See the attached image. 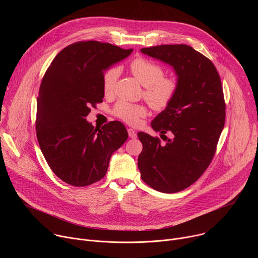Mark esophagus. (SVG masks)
Wrapping results in <instances>:
<instances>
[{
    "mask_svg": "<svg viewBox=\"0 0 258 258\" xmlns=\"http://www.w3.org/2000/svg\"><path fill=\"white\" fill-rule=\"evenodd\" d=\"M127 133H128V137H130V138H132V139L137 138V133H136L133 128H128V130H127Z\"/></svg>",
    "mask_w": 258,
    "mask_h": 258,
    "instance_id": "esophagus-1",
    "label": "esophagus"
}]
</instances>
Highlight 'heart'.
Instances as JSON below:
<instances>
[{
	"mask_svg": "<svg viewBox=\"0 0 258 258\" xmlns=\"http://www.w3.org/2000/svg\"><path fill=\"white\" fill-rule=\"evenodd\" d=\"M130 70L135 79L145 87L144 97L149 105L156 110L166 108L174 99L178 84L173 78H164V70L158 64L145 58H137L130 64ZM118 76L115 68L106 70L102 79L103 93L111 95ZM112 113L130 124H137L147 113L145 106L118 101L113 107Z\"/></svg>",
	"mask_w": 258,
	"mask_h": 258,
	"instance_id": "obj_1",
	"label": "heart"
}]
</instances>
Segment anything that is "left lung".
Here are the masks:
<instances>
[{"label": "left lung", "mask_w": 258, "mask_h": 258, "mask_svg": "<svg viewBox=\"0 0 258 258\" xmlns=\"http://www.w3.org/2000/svg\"><path fill=\"white\" fill-rule=\"evenodd\" d=\"M141 52L172 66L178 89L171 103L151 122L166 143L138 133L142 179L154 190L176 193L194 183L209 166L226 117L222 82L213 63L188 45H161ZM166 132L173 135L171 139Z\"/></svg>", "instance_id": "left-lung-1"}]
</instances>
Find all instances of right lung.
<instances>
[{"label": "right lung", "mask_w": 258, "mask_h": 258, "mask_svg": "<svg viewBox=\"0 0 258 258\" xmlns=\"http://www.w3.org/2000/svg\"><path fill=\"white\" fill-rule=\"evenodd\" d=\"M132 52L108 43L78 42L59 52L45 73L36 101V138L53 172L71 186L103 178L110 157L127 139L121 122L100 128L86 117L91 106L103 102L104 70Z\"/></svg>", "instance_id": "1"}]
</instances>
